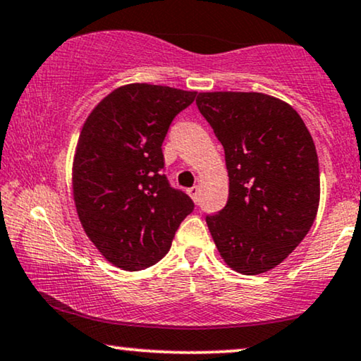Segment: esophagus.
Instances as JSON below:
<instances>
[{
  "label": "esophagus",
  "instance_id": "34e87169",
  "mask_svg": "<svg viewBox=\"0 0 361 361\" xmlns=\"http://www.w3.org/2000/svg\"><path fill=\"white\" fill-rule=\"evenodd\" d=\"M187 192H189V195H190V197H192V199H194V200H195V202H197V199H199V192H200V189H199V185H192V187H190V189H189V190H187Z\"/></svg>",
  "mask_w": 361,
  "mask_h": 361
}]
</instances>
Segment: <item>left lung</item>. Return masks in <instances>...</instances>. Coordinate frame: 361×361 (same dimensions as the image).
<instances>
[{"label":"left lung","mask_w":361,"mask_h":361,"mask_svg":"<svg viewBox=\"0 0 361 361\" xmlns=\"http://www.w3.org/2000/svg\"><path fill=\"white\" fill-rule=\"evenodd\" d=\"M200 114L226 151L228 200L205 215L222 259L255 275L303 240L320 200L317 149L287 102L262 92H200Z\"/></svg>","instance_id":"left-lung-1"}]
</instances>
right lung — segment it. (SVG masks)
Segmentation results:
<instances>
[{
    "label": "right lung",
    "mask_w": 361,
    "mask_h": 361,
    "mask_svg": "<svg viewBox=\"0 0 361 361\" xmlns=\"http://www.w3.org/2000/svg\"><path fill=\"white\" fill-rule=\"evenodd\" d=\"M195 96L129 84L104 97L82 126L73 167L79 221L106 260L129 272L157 264L195 207L164 174L162 154L172 121Z\"/></svg>",
    "instance_id": "1"
}]
</instances>
